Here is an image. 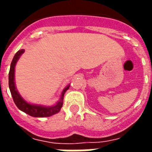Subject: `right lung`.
Returning a JSON list of instances; mask_svg holds the SVG:
<instances>
[{"label":"right lung","mask_w":152,"mask_h":152,"mask_svg":"<svg viewBox=\"0 0 152 152\" xmlns=\"http://www.w3.org/2000/svg\"><path fill=\"white\" fill-rule=\"evenodd\" d=\"M24 52V50H19L15 56L13 57V60L11 62V65H10V73H9V87H10V93L12 95V97L13 99V102L17 105V107L20 110L23 111L26 113H27L29 115L32 117H35V118H45V117H50L53 114H56L58 112H59L60 109H61L62 105H63V102H64V95L66 91L69 88V86L65 88L64 90L63 91L61 95V99L60 102L57 103L55 106L52 107H44V106H40V105H34V104H30L25 102L22 99V97L19 93L15 87V84H14V68H15V65H16L17 61L18 60L19 57Z\"/></svg>","instance_id":"right-lung-1"}]
</instances>
